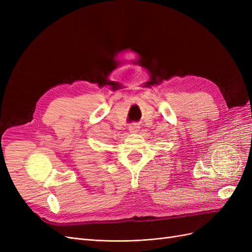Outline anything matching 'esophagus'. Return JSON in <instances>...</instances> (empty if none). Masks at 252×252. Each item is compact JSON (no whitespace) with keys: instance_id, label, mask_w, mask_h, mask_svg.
Wrapping results in <instances>:
<instances>
[{"instance_id":"esophagus-1","label":"esophagus","mask_w":252,"mask_h":252,"mask_svg":"<svg viewBox=\"0 0 252 252\" xmlns=\"http://www.w3.org/2000/svg\"><path fill=\"white\" fill-rule=\"evenodd\" d=\"M139 125L138 124H135V123H133V124H131L130 126H129V131L130 132H136L139 130Z\"/></svg>"}]
</instances>
